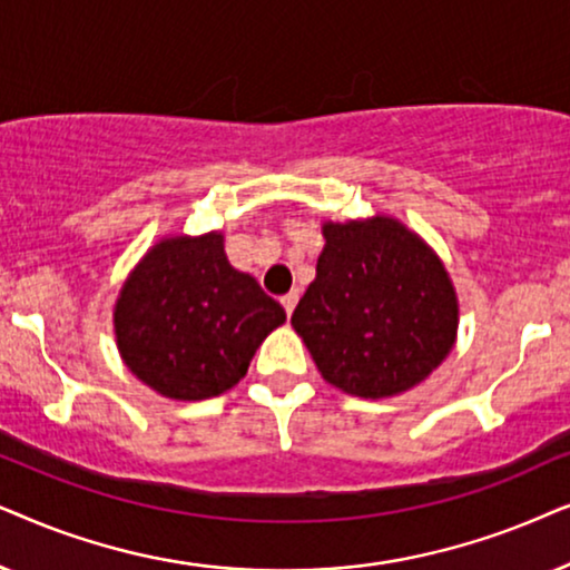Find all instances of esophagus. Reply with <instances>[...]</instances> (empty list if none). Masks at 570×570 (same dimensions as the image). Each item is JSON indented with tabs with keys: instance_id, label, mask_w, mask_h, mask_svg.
I'll return each instance as SVG.
<instances>
[{
	"instance_id": "esophagus-1",
	"label": "esophagus",
	"mask_w": 570,
	"mask_h": 570,
	"mask_svg": "<svg viewBox=\"0 0 570 570\" xmlns=\"http://www.w3.org/2000/svg\"><path fill=\"white\" fill-rule=\"evenodd\" d=\"M297 302H299V292H289V294H284V297H281V305H284L286 315L294 313V307H297Z\"/></svg>"
}]
</instances>
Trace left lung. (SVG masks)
Wrapping results in <instances>:
<instances>
[{"mask_svg": "<svg viewBox=\"0 0 570 570\" xmlns=\"http://www.w3.org/2000/svg\"><path fill=\"white\" fill-rule=\"evenodd\" d=\"M317 276L292 315L321 375L362 399L414 389L456 338L443 263L396 218L325 224Z\"/></svg>", "mask_w": 570, "mask_h": 570, "instance_id": "left-lung-1", "label": "left lung"}]
</instances>
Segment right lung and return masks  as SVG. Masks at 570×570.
Returning a JSON list of instances; mask_svg holds the SVG:
<instances>
[{"label":"right lung","mask_w":570,"mask_h":570,"mask_svg":"<svg viewBox=\"0 0 570 570\" xmlns=\"http://www.w3.org/2000/svg\"><path fill=\"white\" fill-rule=\"evenodd\" d=\"M284 307L226 261L222 234L156 245L114 307L117 346L142 383L179 401L210 399L247 375Z\"/></svg>","instance_id":"add662e5"}]
</instances>
